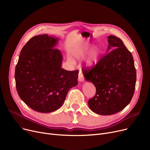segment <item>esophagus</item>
Here are the masks:
<instances>
[{
  "label": "esophagus",
  "instance_id": "34e87169",
  "mask_svg": "<svg viewBox=\"0 0 150 150\" xmlns=\"http://www.w3.org/2000/svg\"><path fill=\"white\" fill-rule=\"evenodd\" d=\"M78 80L80 82L84 81V76L81 71H80L79 74H78Z\"/></svg>",
  "mask_w": 150,
  "mask_h": 150
}]
</instances>
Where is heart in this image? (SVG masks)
I'll use <instances>...</instances> for the list:
<instances>
[{
    "mask_svg": "<svg viewBox=\"0 0 150 150\" xmlns=\"http://www.w3.org/2000/svg\"><path fill=\"white\" fill-rule=\"evenodd\" d=\"M91 49V45L88 43H85L84 44L76 46L71 51V54L72 56L76 59H81L83 58L84 56L87 54ZM98 50L94 49L90 54L89 57L86 60V64L88 66H92L93 63L95 62L98 57ZM69 61L71 62H74L72 58H69Z\"/></svg>",
    "mask_w": 150,
    "mask_h": 150,
    "instance_id": "obj_1",
    "label": "heart"
}]
</instances>
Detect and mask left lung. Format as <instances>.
Returning a JSON list of instances; mask_svg holds the SVG:
<instances>
[{"instance_id":"obj_1","label":"left lung","mask_w":150,"mask_h":150,"mask_svg":"<svg viewBox=\"0 0 150 150\" xmlns=\"http://www.w3.org/2000/svg\"><path fill=\"white\" fill-rule=\"evenodd\" d=\"M108 38L107 53L96 66L82 70L85 79L96 88L95 96L88 101L89 106L93 112L103 115L117 113L127 106L136 82L131 53L120 38L112 35Z\"/></svg>"}]
</instances>
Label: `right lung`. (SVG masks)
Instances as JSON below:
<instances>
[{"label": "right lung", "mask_w": 150, "mask_h": 150, "mask_svg": "<svg viewBox=\"0 0 150 150\" xmlns=\"http://www.w3.org/2000/svg\"><path fill=\"white\" fill-rule=\"evenodd\" d=\"M58 40L46 34L31 38L22 49L16 66L18 95L37 112L56 111L64 103L69 89L78 84V70L61 68L62 54L55 48Z\"/></svg>", "instance_id": "obj_1"}]
</instances>
